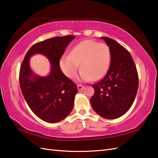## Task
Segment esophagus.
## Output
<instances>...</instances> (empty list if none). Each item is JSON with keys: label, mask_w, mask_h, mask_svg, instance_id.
Segmentation results:
<instances>
[{"label": "esophagus", "mask_w": 158, "mask_h": 158, "mask_svg": "<svg viewBox=\"0 0 158 158\" xmlns=\"http://www.w3.org/2000/svg\"><path fill=\"white\" fill-rule=\"evenodd\" d=\"M83 88H84V87H83V85H80V84L77 85V88H78V90H81L83 89Z\"/></svg>", "instance_id": "esophagus-1"}]
</instances>
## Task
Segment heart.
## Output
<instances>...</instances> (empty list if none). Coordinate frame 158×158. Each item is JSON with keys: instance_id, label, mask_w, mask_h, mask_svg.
Returning <instances> with one entry per match:
<instances>
[{"instance_id": "b5f03b06", "label": "heart", "mask_w": 158, "mask_h": 158, "mask_svg": "<svg viewBox=\"0 0 158 158\" xmlns=\"http://www.w3.org/2000/svg\"><path fill=\"white\" fill-rule=\"evenodd\" d=\"M110 52L105 43L85 40L75 45L70 56H64L60 61L62 72L69 78H74L81 69L79 79L83 81L102 79L108 71Z\"/></svg>"}]
</instances>
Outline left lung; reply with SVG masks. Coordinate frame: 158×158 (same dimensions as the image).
<instances>
[{
	"label": "left lung",
	"instance_id": "obj_1",
	"mask_svg": "<svg viewBox=\"0 0 158 158\" xmlns=\"http://www.w3.org/2000/svg\"><path fill=\"white\" fill-rule=\"evenodd\" d=\"M101 38L110 49V64L104 78L92 85L94 94L90 103L98 115L113 119L123 115L132 105L138 91L139 76L130 52L114 40Z\"/></svg>",
	"mask_w": 158,
	"mask_h": 158
}]
</instances>
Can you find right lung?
Instances as JSON below:
<instances>
[{"mask_svg":"<svg viewBox=\"0 0 158 158\" xmlns=\"http://www.w3.org/2000/svg\"><path fill=\"white\" fill-rule=\"evenodd\" d=\"M72 35L46 39L32 45L26 53L19 70V85L30 109L39 118L48 123H57L72 111L77 87L60 70V60ZM43 54L52 64L48 76L35 75L29 66V58Z\"/></svg>","mask_w":158,"mask_h":158,"instance_id":"add662e5","label":"right lung"}]
</instances>
